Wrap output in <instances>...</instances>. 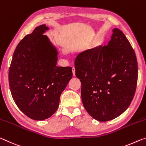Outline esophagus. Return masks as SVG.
<instances>
[{
  "label": "esophagus",
  "mask_w": 146,
  "mask_h": 146,
  "mask_svg": "<svg viewBox=\"0 0 146 146\" xmlns=\"http://www.w3.org/2000/svg\"><path fill=\"white\" fill-rule=\"evenodd\" d=\"M72 73H73V76H76V70H75L74 67L72 68Z\"/></svg>",
  "instance_id": "1"
}]
</instances>
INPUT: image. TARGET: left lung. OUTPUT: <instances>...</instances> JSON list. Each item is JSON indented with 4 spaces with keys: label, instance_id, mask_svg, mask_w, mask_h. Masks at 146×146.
I'll use <instances>...</instances> for the list:
<instances>
[{
    "label": "left lung",
    "instance_id": "obj_1",
    "mask_svg": "<svg viewBox=\"0 0 146 146\" xmlns=\"http://www.w3.org/2000/svg\"><path fill=\"white\" fill-rule=\"evenodd\" d=\"M113 32L107 46L79 54L74 63L83 106L99 121L122 114L130 106L137 85L135 51L121 30L114 28Z\"/></svg>",
    "mask_w": 146,
    "mask_h": 146
}]
</instances>
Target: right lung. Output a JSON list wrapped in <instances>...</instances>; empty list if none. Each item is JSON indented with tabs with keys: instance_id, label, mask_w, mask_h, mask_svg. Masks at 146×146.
<instances>
[{
	"instance_id": "obj_1",
	"label": "right lung",
	"mask_w": 146,
	"mask_h": 146,
	"mask_svg": "<svg viewBox=\"0 0 146 146\" xmlns=\"http://www.w3.org/2000/svg\"><path fill=\"white\" fill-rule=\"evenodd\" d=\"M45 25L26 35L14 52L9 69L13 99L25 115L35 120L52 116L72 78L70 66H57L58 52L46 35Z\"/></svg>"
}]
</instances>
